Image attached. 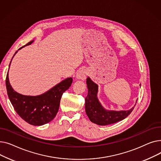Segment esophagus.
Returning a JSON list of instances; mask_svg holds the SVG:
<instances>
[{
    "mask_svg": "<svg viewBox=\"0 0 161 161\" xmlns=\"http://www.w3.org/2000/svg\"><path fill=\"white\" fill-rule=\"evenodd\" d=\"M87 70L86 69H81L76 74V78L81 80H85L86 78Z\"/></svg>",
    "mask_w": 161,
    "mask_h": 161,
    "instance_id": "34e87169",
    "label": "esophagus"
}]
</instances>
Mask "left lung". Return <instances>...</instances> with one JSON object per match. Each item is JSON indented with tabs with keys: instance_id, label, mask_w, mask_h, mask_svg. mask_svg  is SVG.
I'll use <instances>...</instances> for the list:
<instances>
[{
	"instance_id": "left-lung-1",
	"label": "left lung",
	"mask_w": 161,
	"mask_h": 161,
	"mask_svg": "<svg viewBox=\"0 0 161 161\" xmlns=\"http://www.w3.org/2000/svg\"><path fill=\"white\" fill-rule=\"evenodd\" d=\"M88 94L86 98V112L89 119L92 123L98 125H108L123 120L132 112L134 106L129 110H108L100 104L97 98V84L92 81L89 77L87 78Z\"/></svg>"
}]
</instances>
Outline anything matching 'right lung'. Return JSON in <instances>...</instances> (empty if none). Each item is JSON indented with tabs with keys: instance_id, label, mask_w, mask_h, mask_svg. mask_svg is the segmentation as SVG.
<instances>
[{
	"instance_id": "obj_1",
	"label": "right lung",
	"mask_w": 161,
	"mask_h": 161,
	"mask_svg": "<svg viewBox=\"0 0 161 161\" xmlns=\"http://www.w3.org/2000/svg\"><path fill=\"white\" fill-rule=\"evenodd\" d=\"M33 42L34 40L29 42L18 50L31 45ZM72 83V78H68L43 94L37 96H27L19 94L14 90L9 81L8 71L6 78L8 96L15 111L24 121L34 126L45 125L54 119L58 110L62 95L70 87Z\"/></svg>"
}]
</instances>
